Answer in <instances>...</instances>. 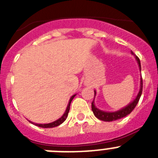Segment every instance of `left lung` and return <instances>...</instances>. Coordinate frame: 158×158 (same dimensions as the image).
<instances>
[{
  "label": "left lung",
  "mask_w": 158,
  "mask_h": 158,
  "mask_svg": "<svg viewBox=\"0 0 158 158\" xmlns=\"http://www.w3.org/2000/svg\"><path fill=\"white\" fill-rule=\"evenodd\" d=\"M131 54H133V55H135L133 52H131ZM135 57L137 62H138V64H139V69H140L141 71L140 60H139V58H138V57L135 56ZM94 93H95V96H96V90L94 91ZM142 93V78L141 77L140 89H139V93H138V95L136 96L135 100H132L130 104H128L127 105L125 106L124 107H123V108H121V109L115 111H102V110H100L99 108H97V107L95 106V103H94L95 96H94V100H93V103H92V110H93V114H94V115L96 117V118H99V119H100V120L102 121H105V122H111V121H115V120H117V119H119V118H123V117L129 115L130 113L135 109V107H136L137 104L139 103V99H140Z\"/></svg>",
  "instance_id": "obj_1"
}]
</instances>
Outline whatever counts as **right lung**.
<instances>
[{"mask_svg":"<svg viewBox=\"0 0 158 158\" xmlns=\"http://www.w3.org/2000/svg\"><path fill=\"white\" fill-rule=\"evenodd\" d=\"M76 95L77 94H74L71 96L70 99H69V103H68V105H67L66 109H65V111L64 112L63 115H62V117L58 118V119H57V120L54 121V122H52V123H32L31 121H29V122H31V123L35 124V126H38V127H43V128H52V127H55L59 126L60 124H62V123H63L64 121L66 119L67 116H68V113H69V107H70L71 101L73 100V99L74 98V96H76Z\"/></svg>","mask_w":158,"mask_h":158,"instance_id":"add662e5","label":"right lung"}]
</instances>
